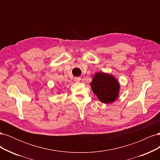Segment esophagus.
I'll use <instances>...</instances> for the list:
<instances>
[{"instance_id": "1", "label": "esophagus", "mask_w": 160, "mask_h": 160, "mask_svg": "<svg viewBox=\"0 0 160 160\" xmlns=\"http://www.w3.org/2000/svg\"><path fill=\"white\" fill-rule=\"evenodd\" d=\"M79 81H81L80 77H75L74 78V81H75V82H78Z\"/></svg>"}]
</instances>
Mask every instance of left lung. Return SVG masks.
Returning a JSON list of instances; mask_svg holds the SVG:
<instances>
[{
  "instance_id": "left-lung-1",
  "label": "left lung",
  "mask_w": 160,
  "mask_h": 160,
  "mask_svg": "<svg viewBox=\"0 0 160 160\" xmlns=\"http://www.w3.org/2000/svg\"><path fill=\"white\" fill-rule=\"evenodd\" d=\"M90 85L94 94L103 103H113L118 98L120 85L113 75L103 72H96Z\"/></svg>"
}]
</instances>
